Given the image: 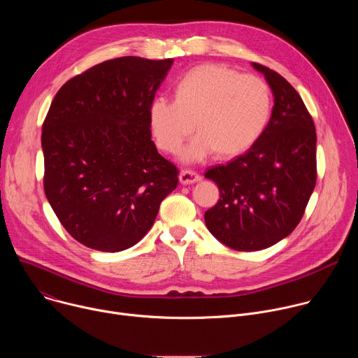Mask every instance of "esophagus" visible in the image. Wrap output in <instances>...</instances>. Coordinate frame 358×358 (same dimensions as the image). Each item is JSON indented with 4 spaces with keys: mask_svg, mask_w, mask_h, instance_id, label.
<instances>
[{
    "mask_svg": "<svg viewBox=\"0 0 358 358\" xmlns=\"http://www.w3.org/2000/svg\"><path fill=\"white\" fill-rule=\"evenodd\" d=\"M201 180V176L192 170H182L180 173V182L184 184V185H188V184H194V182H198Z\"/></svg>",
    "mask_w": 358,
    "mask_h": 358,
    "instance_id": "1",
    "label": "esophagus"
}]
</instances>
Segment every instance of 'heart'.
I'll return each mask as SVG.
<instances>
[{"instance_id":"obj_1","label":"heart","mask_w":358,"mask_h":358,"mask_svg":"<svg viewBox=\"0 0 358 358\" xmlns=\"http://www.w3.org/2000/svg\"><path fill=\"white\" fill-rule=\"evenodd\" d=\"M271 110V89L262 78L203 64L181 78L176 99L152 100L148 117L157 145L170 155L181 150L196 126L198 136L182 152V159L192 163L217 150L222 156L246 151L264 133Z\"/></svg>"}]
</instances>
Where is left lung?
<instances>
[{
    "label": "left lung",
    "instance_id": "1",
    "mask_svg": "<svg viewBox=\"0 0 358 358\" xmlns=\"http://www.w3.org/2000/svg\"><path fill=\"white\" fill-rule=\"evenodd\" d=\"M252 66L272 89L271 120L245 155L206 173L220 188V201L203 215L207 228L242 252L266 249L293 232L317 176L316 129L300 94L278 72Z\"/></svg>",
    "mask_w": 358,
    "mask_h": 358
}]
</instances>
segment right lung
<instances>
[{
	"mask_svg": "<svg viewBox=\"0 0 358 358\" xmlns=\"http://www.w3.org/2000/svg\"><path fill=\"white\" fill-rule=\"evenodd\" d=\"M174 59L123 57L68 80L42 124L45 195L82 245L120 252L155 224L178 184L151 140L148 110Z\"/></svg>",
	"mask_w": 358,
	"mask_h": 358,
	"instance_id": "obj_1",
	"label": "right lung"
}]
</instances>
